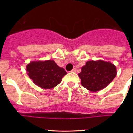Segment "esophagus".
Returning <instances> with one entry per match:
<instances>
[{
    "label": "esophagus",
    "instance_id": "esophagus-1",
    "mask_svg": "<svg viewBox=\"0 0 133 133\" xmlns=\"http://www.w3.org/2000/svg\"><path fill=\"white\" fill-rule=\"evenodd\" d=\"M71 72H73V73H75V72H76V68H73V69H72Z\"/></svg>",
    "mask_w": 133,
    "mask_h": 133
}]
</instances>
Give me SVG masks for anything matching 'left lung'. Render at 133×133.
I'll return each mask as SVG.
<instances>
[{
    "instance_id": "obj_1",
    "label": "left lung",
    "mask_w": 133,
    "mask_h": 133,
    "mask_svg": "<svg viewBox=\"0 0 133 133\" xmlns=\"http://www.w3.org/2000/svg\"><path fill=\"white\" fill-rule=\"evenodd\" d=\"M116 68L108 62L88 61L78 74L82 85L91 91H98L107 87L116 75Z\"/></svg>"
}]
</instances>
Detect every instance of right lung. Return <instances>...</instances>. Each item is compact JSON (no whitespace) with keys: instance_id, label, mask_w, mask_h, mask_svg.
I'll return each instance as SVG.
<instances>
[{"instance_id":"1","label":"right lung","mask_w":133,"mask_h":133,"mask_svg":"<svg viewBox=\"0 0 133 133\" xmlns=\"http://www.w3.org/2000/svg\"><path fill=\"white\" fill-rule=\"evenodd\" d=\"M28 75L33 82L43 89H51L60 84L67 74L53 60L34 61L26 67Z\"/></svg>"}]
</instances>
